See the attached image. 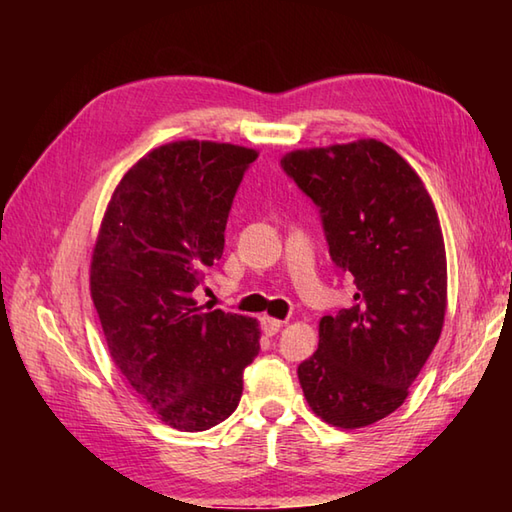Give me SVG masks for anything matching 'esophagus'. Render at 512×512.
<instances>
[{
  "instance_id": "obj_1",
  "label": "esophagus",
  "mask_w": 512,
  "mask_h": 512,
  "mask_svg": "<svg viewBox=\"0 0 512 512\" xmlns=\"http://www.w3.org/2000/svg\"><path fill=\"white\" fill-rule=\"evenodd\" d=\"M286 321L275 319V317H262V330L266 336H275L281 328H284Z\"/></svg>"
}]
</instances>
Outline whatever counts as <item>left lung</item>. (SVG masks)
<instances>
[{
  "instance_id": "8db88e82",
  "label": "left lung",
  "mask_w": 512,
  "mask_h": 512,
  "mask_svg": "<svg viewBox=\"0 0 512 512\" xmlns=\"http://www.w3.org/2000/svg\"><path fill=\"white\" fill-rule=\"evenodd\" d=\"M281 167L321 209L332 262L356 284L352 308L319 321V350L299 365V383L323 422L361 429L405 402L440 339L447 253L436 206L376 138L295 149Z\"/></svg>"
}]
</instances>
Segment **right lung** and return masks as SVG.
Instances as JSON below:
<instances>
[{
    "instance_id": "right-lung-1",
    "label": "right lung",
    "mask_w": 512,
    "mask_h": 512,
    "mask_svg": "<svg viewBox=\"0 0 512 512\" xmlns=\"http://www.w3.org/2000/svg\"><path fill=\"white\" fill-rule=\"evenodd\" d=\"M255 149L176 140L151 149L112 193L90 292L118 372L178 431H206L242 398L259 323L202 312L193 290L222 257L224 228Z\"/></svg>"
}]
</instances>
